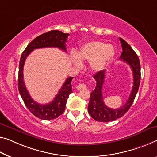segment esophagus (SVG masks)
Masks as SVG:
<instances>
[{"label":"esophagus","mask_w":157,"mask_h":157,"mask_svg":"<svg viewBox=\"0 0 157 157\" xmlns=\"http://www.w3.org/2000/svg\"><path fill=\"white\" fill-rule=\"evenodd\" d=\"M86 87V85L85 83H79L78 86H77V89H78V90H81V89H83V88H85Z\"/></svg>","instance_id":"1"}]
</instances>
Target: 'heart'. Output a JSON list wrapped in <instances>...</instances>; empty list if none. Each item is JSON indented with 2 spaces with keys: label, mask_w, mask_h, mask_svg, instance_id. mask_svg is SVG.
Returning <instances> with one entry per match:
<instances>
[{
  "label": "heart",
  "mask_w": 157,
  "mask_h": 157,
  "mask_svg": "<svg viewBox=\"0 0 157 157\" xmlns=\"http://www.w3.org/2000/svg\"><path fill=\"white\" fill-rule=\"evenodd\" d=\"M114 55L115 49L112 44L95 40L82 45L77 54L72 55V62L78 67L81 66V61L89 62L91 70L99 72L105 68Z\"/></svg>",
  "instance_id": "b5f03b06"
}]
</instances>
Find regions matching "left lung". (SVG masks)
Listing matches in <instances>:
<instances>
[{"label":"left lung","instance_id":"8db88e82","mask_svg":"<svg viewBox=\"0 0 157 157\" xmlns=\"http://www.w3.org/2000/svg\"><path fill=\"white\" fill-rule=\"evenodd\" d=\"M119 40L123 49L119 59L126 62L131 67L133 74V86L131 95L125 105L118 109H111L107 107L104 102L102 97V86L105 82V71L97 72L93 76L96 81V87L90 93L88 110L91 117L100 122L112 121L126 114L133 103L140 83V63L138 56L127 42L121 38H120Z\"/></svg>","mask_w":157,"mask_h":157}]
</instances>
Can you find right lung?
Instances as JSON below:
<instances>
[{"mask_svg":"<svg viewBox=\"0 0 157 157\" xmlns=\"http://www.w3.org/2000/svg\"><path fill=\"white\" fill-rule=\"evenodd\" d=\"M69 33H64L58 30H52L43 33L33 39L21 54L19 64L18 89L26 107L32 114L40 119L51 120L56 119L64 112L69 95L72 92L71 81L73 77H68L57 95L51 102L40 105L31 98L26 89L23 76V68L26 58L34 49L48 47L58 48L67 52V38Z\"/></svg>","mask_w":157,"mask_h":157,"instance_id":"obj_1","label":"right lung"}]
</instances>
